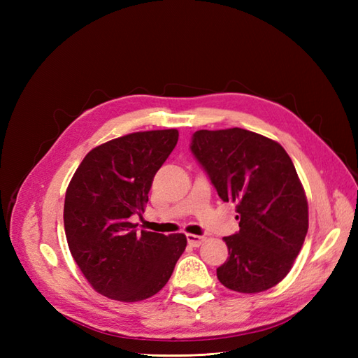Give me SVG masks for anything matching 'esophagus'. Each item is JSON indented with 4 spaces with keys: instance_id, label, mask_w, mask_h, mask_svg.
I'll return each mask as SVG.
<instances>
[{
    "instance_id": "obj_1",
    "label": "esophagus",
    "mask_w": 358,
    "mask_h": 358,
    "mask_svg": "<svg viewBox=\"0 0 358 358\" xmlns=\"http://www.w3.org/2000/svg\"><path fill=\"white\" fill-rule=\"evenodd\" d=\"M203 241H204V237H200V235H195V234H187V243L192 248L201 246Z\"/></svg>"
}]
</instances>
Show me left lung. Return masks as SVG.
Returning <instances> with one entry per match:
<instances>
[{"label": "left lung", "instance_id": "8db88e82", "mask_svg": "<svg viewBox=\"0 0 358 358\" xmlns=\"http://www.w3.org/2000/svg\"><path fill=\"white\" fill-rule=\"evenodd\" d=\"M191 150L223 201L237 203L240 231L224 237L220 283L241 294L283 280L305 243L308 200L291 157L268 136L232 127L196 131Z\"/></svg>", "mask_w": 358, "mask_h": 358}]
</instances>
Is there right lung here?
<instances>
[{"instance_id":"obj_1","label":"right lung","mask_w":358,"mask_h":358,"mask_svg":"<svg viewBox=\"0 0 358 358\" xmlns=\"http://www.w3.org/2000/svg\"><path fill=\"white\" fill-rule=\"evenodd\" d=\"M178 141L177 129L134 132L94 148L75 171L64 200L73 260L96 292L134 303L162 291L185 252V234L135 229L152 181Z\"/></svg>"}]
</instances>
